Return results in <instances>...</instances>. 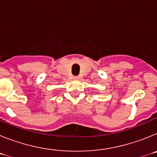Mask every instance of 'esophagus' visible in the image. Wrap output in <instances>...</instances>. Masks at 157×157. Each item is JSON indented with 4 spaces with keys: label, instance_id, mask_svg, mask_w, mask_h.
I'll return each mask as SVG.
<instances>
[{
    "label": "esophagus",
    "instance_id": "1",
    "mask_svg": "<svg viewBox=\"0 0 157 157\" xmlns=\"http://www.w3.org/2000/svg\"><path fill=\"white\" fill-rule=\"evenodd\" d=\"M79 78V76H74V79H78Z\"/></svg>",
    "mask_w": 157,
    "mask_h": 157
}]
</instances>
